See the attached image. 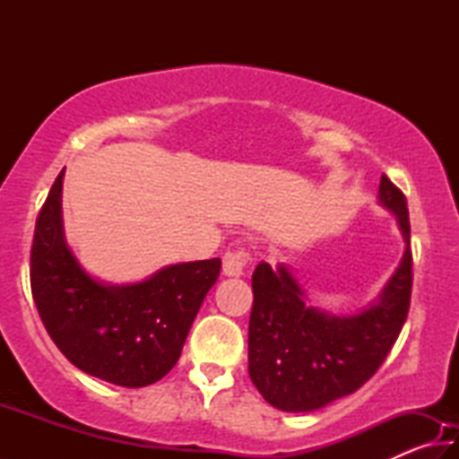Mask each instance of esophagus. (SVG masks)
I'll return each mask as SVG.
<instances>
[{"instance_id": "obj_1", "label": "esophagus", "mask_w": 459, "mask_h": 459, "mask_svg": "<svg viewBox=\"0 0 459 459\" xmlns=\"http://www.w3.org/2000/svg\"><path fill=\"white\" fill-rule=\"evenodd\" d=\"M251 263L248 253L243 248H237V251H227L222 257V273L229 277H240L245 275V269Z\"/></svg>"}]
</instances>
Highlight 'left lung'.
Instances as JSON below:
<instances>
[{
    "instance_id": "1",
    "label": "left lung",
    "mask_w": 459,
    "mask_h": 459,
    "mask_svg": "<svg viewBox=\"0 0 459 459\" xmlns=\"http://www.w3.org/2000/svg\"><path fill=\"white\" fill-rule=\"evenodd\" d=\"M378 202L397 216L407 247L378 299L360 314L333 316L309 307L304 290L285 265L271 269L261 261L255 269L248 375L275 409L316 411L359 391L399 338L413 287L407 198L383 174Z\"/></svg>"
}]
</instances>
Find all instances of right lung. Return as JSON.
<instances>
[{
  "instance_id": "obj_1",
  "label": "right lung",
  "mask_w": 459,
  "mask_h": 459,
  "mask_svg": "<svg viewBox=\"0 0 459 459\" xmlns=\"http://www.w3.org/2000/svg\"><path fill=\"white\" fill-rule=\"evenodd\" d=\"M62 176L36 221L30 285L58 351L107 383L139 388L166 377L221 273V259L178 263L150 279L108 285L76 261L62 230Z\"/></svg>"
}]
</instances>
